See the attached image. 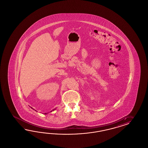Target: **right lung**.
<instances>
[{
  "instance_id": "right-lung-1",
  "label": "right lung",
  "mask_w": 148,
  "mask_h": 148,
  "mask_svg": "<svg viewBox=\"0 0 148 148\" xmlns=\"http://www.w3.org/2000/svg\"><path fill=\"white\" fill-rule=\"evenodd\" d=\"M54 110H55V109H54ZM54 110H53V111H54ZM51 112H52V111H51ZM45 114H47V113H45Z\"/></svg>"
}]
</instances>
